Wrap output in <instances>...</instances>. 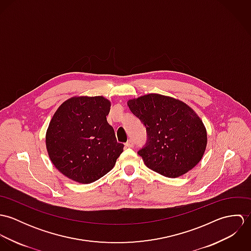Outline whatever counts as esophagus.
<instances>
[{"mask_svg": "<svg viewBox=\"0 0 251 251\" xmlns=\"http://www.w3.org/2000/svg\"><path fill=\"white\" fill-rule=\"evenodd\" d=\"M133 146H134V141L131 140V139H129V140L126 143V147H127V148H132Z\"/></svg>", "mask_w": 251, "mask_h": 251, "instance_id": "34e87169", "label": "esophagus"}]
</instances>
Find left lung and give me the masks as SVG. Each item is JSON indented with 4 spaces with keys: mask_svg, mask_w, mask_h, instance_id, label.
I'll list each match as a JSON object with an SVG mask.
<instances>
[{
    "mask_svg": "<svg viewBox=\"0 0 251 251\" xmlns=\"http://www.w3.org/2000/svg\"><path fill=\"white\" fill-rule=\"evenodd\" d=\"M127 105L146 127L147 142L137 153L148 168L177 178L201 160L207 131L200 118L185 103L150 94L128 100Z\"/></svg>",
    "mask_w": 251,
    "mask_h": 251,
    "instance_id": "obj_1",
    "label": "left lung"
}]
</instances>
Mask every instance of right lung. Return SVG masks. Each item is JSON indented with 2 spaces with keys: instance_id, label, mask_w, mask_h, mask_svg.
Segmentation results:
<instances>
[{
  "instance_id": "right-lung-1",
  "label": "right lung",
  "mask_w": 251,
  "mask_h": 251,
  "mask_svg": "<svg viewBox=\"0 0 251 251\" xmlns=\"http://www.w3.org/2000/svg\"><path fill=\"white\" fill-rule=\"evenodd\" d=\"M110 101L102 97H79L65 101L54 114L46 148L55 167L81 183L94 182L114 167L124 151L106 116Z\"/></svg>"
}]
</instances>
